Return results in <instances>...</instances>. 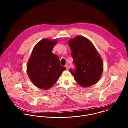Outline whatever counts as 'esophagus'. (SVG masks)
<instances>
[{
  "instance_id": "34e87169",
  "label": "esophagus",
  "mask_w": 128,
  "mask_h": 128,
  "mask_svg": "<svg viewBox=\"0 0 128 128\" xmlns=\"http://www.w3.org/2000/svg\"><path fill=\"white\" fill-rule=\"evenodd\" d=\"M65 67L66 68L67 70H68V69H69V66H68V64H66V65H65Z\"/></svg>"
}]
</instances>
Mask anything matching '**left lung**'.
Wrapping results in <instances>:
<instances>
[{
  "mask_svg": "<svg viewBox=\"0 0 128 128\" xmlns=\"http://www.w3.org/2000/svg\"><path fill=\"white\" fill-rule=\"evenodd\" d=\"M68 43L76 67L75 69L70 68V72L76 82L83 87L95 84L101 78L103 64L93 44L80 35L70 40Z\"/></svg>",
  "mask_w": 128,
  "mask_h": 128,
  "instance_id": "obj_1",
  "label": "left lung"
}]
</instances>
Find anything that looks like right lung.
<instances>
[{
  "instance_id": "obj_1",
  "label": "right lung",
  "mask_w": 128,
  "mask_h": 128,
  "mask_svg": "<svg viewBox=\"0 0 128 128\" xmlns=\"http://www.w3.org/2000/svg\"><path fill=\"white\" fill-rule=\"evenodd\" d=\"M57 42L56 40H42L34 47L28 62L27 72L31 81L43 90L50 88L66 69L60 65L58 56L52 52Z\"/></svg>"
}]
</instances>
